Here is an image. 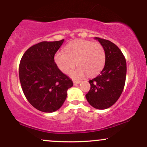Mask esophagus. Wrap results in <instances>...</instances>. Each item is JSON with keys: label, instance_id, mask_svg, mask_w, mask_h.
I'll use <instances>...</instances> for the list:
<instances>
[{"label": "esophagus", "instance_id": "esophagus-1", "mask_svg": "<svg viewBox=\"0 0 147 147\" xmlns=\"http://www.w3.org/2000/svg\"><path fill=\"white\" fill-rule=\"evenodd\" d=\"M80 83V81H73L74 85H77V84H79Z\"/></svg>", "mask_w": 147, "mask_h": 147}]
</instances>
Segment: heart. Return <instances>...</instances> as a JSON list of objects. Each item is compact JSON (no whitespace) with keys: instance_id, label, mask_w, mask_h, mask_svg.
Instances as JSON below:
<instances>
[{"instance_id":"heart-1","label":"heart","mask_w":147,"mask_h":147,"mask_svg":"<svg viewBox=\"0 0 147 147\" xmlns=\"http://www.w3.org/2000/svg\"><path fill=\"white\" fill-rule=\"evenodd\" d=\"M65 51L56 52L55 62L65 74L75 68L77 62L78 68L70 73L72 78L75 79H82L86 75L95 77L102 71L105 65V50L99 43L76 40L65 46Z\"/></svg>"}]
</instances>
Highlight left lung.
I'll return each mask as SVG.
<instances>
[{
    "instance_id": "left-lung-1",
    "label": "left lung",
    "mask_w": 147,
    "mask_h": 147,
    "mask_svg": "<svg viewBox=\"0 0 147 147\" xmlns=\"http://www.w3.org/2000/svg\"><path fill=\"white\" fill-rule=\"evenodd\" d=\"M104 47L106 62L100 74L89 81L90 88L87 101L97 109H106L117 101L125 85L126 62L122 51L109 40L95 37Z\"/></svg>"
}]
</instances>
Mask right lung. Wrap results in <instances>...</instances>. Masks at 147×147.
Here are the masks:
<instances>
[{
    "mask_svg": "<svg viewBox=\"0 0 147 147\" xmlns=\"http://www.w3.org/2000/svg\"><path fill=\"white\" fill-rule=\"evenodd\" d=\"M42 41L25 51L19 64V79L23 93L37 110L52 113L59 109L73 86L72 80L58 68L55 55L63 43Z\"/></svg>",
    "mask_w": 147,
    "mask_h": 147,
    "instance_id": "add662e5",
    "label": "right lung"
}]
</instances>
